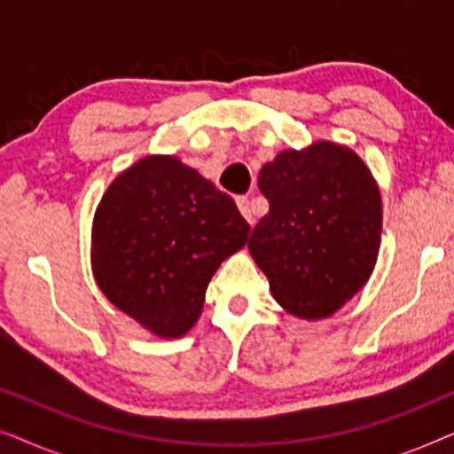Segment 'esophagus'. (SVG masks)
I'll return each instance as SVG.
<instances>
[{"instance_id":"34e87169","label":"esophagus","mask_w":454,"mask_h":454,"mask_svg":"<svg viewBox=\"0 0 454 454\" xmlns=\"http://www.w3.org/2000/svg\"><path fill=\"white\" fill-rule=\"evenodd\" d=\"M238 207L241 210V215L246 216V221L254 225V215H252V207H250V200H247V196H238Z\"/></svg>"}]
</instances>
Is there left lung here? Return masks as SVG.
I'll return each mask as SVG.
<instances>
[{"label":"left lung","instance_id":"8db88e82","mask_svg":"<svg viewBox=\"0 0 454 454\" xmlns=\"http://www.w3.org/2000/svg\"><path fill=\"white\" fill-rule=\"evenodd\" d=\"M258 188L269 213L247 241L289 314L318 320L368 281L380 247L382 202L368 167L349 148L316 142L266 163Z\"/></svg>","mask_w":454,"mask_h":454}]
</instances>
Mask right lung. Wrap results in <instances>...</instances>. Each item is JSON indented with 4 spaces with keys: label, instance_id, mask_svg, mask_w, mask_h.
Segmentation results:
<instances>
[{
    "label": "right lung",
    "instance_id": "obj_1",
    "mask_svg": "<svg viewBox=\"0 0 454 454\" xmlns=\"http://www.w3.org/2000/svg\"><path fill=\"white\" fill-rule=\"evenodd\" d=\"M235 200L176 157L123 171L92 223V272L105 297L159 337H182L202 312L210 278L246 246Z\"/></svg>",
    "mask_w": 454,
    "mask_h": 454
}]
</instances>
